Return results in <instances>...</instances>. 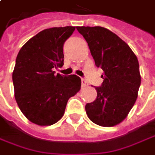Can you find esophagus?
<instances>
[{
    "mask_svg": "<svg viewBox=\"0 0 155 155\" xmlns=\"http://www.w3.org/2000/svg\"><path fill=\"white\" fill-rule=\"evenodd\" d=\"M81 86H82V87H87L88 86L87 81L86 80H84V79H81Z\"/></svg>",
    "mask_w": 155,
    "mask_h": 155,
    "instance_id": "obj_1",
    "label": "esophagus"
}]
</instances>
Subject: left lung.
Masks as SVG:
<instances>
[{"label":"left lung","instance_id":"obj_1","mask_svg":"<svg viewBox=\"0 0 155 155\" xmlns=\"http://www.w3.org/2000/svg\"><path fill=\"white\" fill-rule=\"evenodd\" d=\"M87 42L95 65L103 70L104 81L95 87L97 99L86 104L93 123L112 127L125 119L136 103L141 85L139 62L123 39L101 26H77Z\"/></svg>","mask_w":155,"mask_h":155}]
</instances>
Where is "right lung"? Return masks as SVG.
<instances>
[{"label":"right lung","mask_w":155,"mask_h":155,"mask_svg":"<svg viewBox=\"0 0 155 155\" xmlns=\"http://www.w3.org/2000/svg\"><path fill=\"white\" fill-rule=\"evenodd\" d=\"M74 26L42 31L20 49L13 72L14 97L25 117L37 125L50 126L61 119L70 97L81 89V78L55 74L63 64L62 47Z\"/></svg>","instance_id":"add662e5"}]
</instances>
